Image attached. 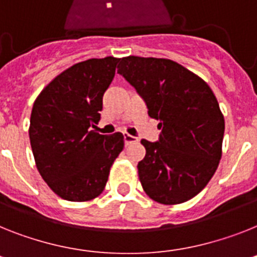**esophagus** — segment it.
Returning <instances> with one entry per match:
<instances>
[{
	"instance_id": "esophagus-1",
	"label": "esophagus",
	"mask_w": 257,
	"mask_h": 257,
	"mask_svg": "<svg viewBox=\"0 0 257 257\" xmlns=\"http://www.w3.org/2000/svg\"><path fill=\"white\" fill-rule=\"evenodd\" d=\"M139 140L136 139V137H133V136L128 135V133H125L124 135V142L125 145H131V144H133V142H137Z\"/></svg>"
}]
</instances>
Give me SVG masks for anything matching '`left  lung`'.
I'll use <instances>...</instances> for the list:
<instances>
[{
    "label": "left lung",
    "mask_w": 257,
    "mask_h": 257,
    "mask_svg": "<svg viewBox=\"0 0 257 257\" xmlns=\"http://www.w3.org/2000/svg\"><path fill=\"white\" fill-rule=\"evenodd\" d=\"M117 73L144 98L148 115L162 129L158 142L141 140L142 188L159 204L188 201L205 188L222 157L225 118L212 88L169 59L122 57Z\"/></svg>",
    "instance_id": "left-lung-1"
}]
</instances>
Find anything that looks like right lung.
Returning a JSON list of instances; mask_svg holds the SVG:
<instances>
[{
  "instance_id": "obj_1",
  "label": "right lung",
  "mask_w": 257,
  "mask_h": 257,
  "mask_svg": "<svg viewBox=\"0 0 257 257\" xmlns=\"http://www.w3.org/2000/svg\"><path fill=\"white\" fill-rule=\"evenodd\" d=\"M120 59L74 64L45 86L30 118V142L43 180L59 197L83 202L98 197L124 149V136L99 135L103 94Z\"/></svg>"
}]
</instances>
